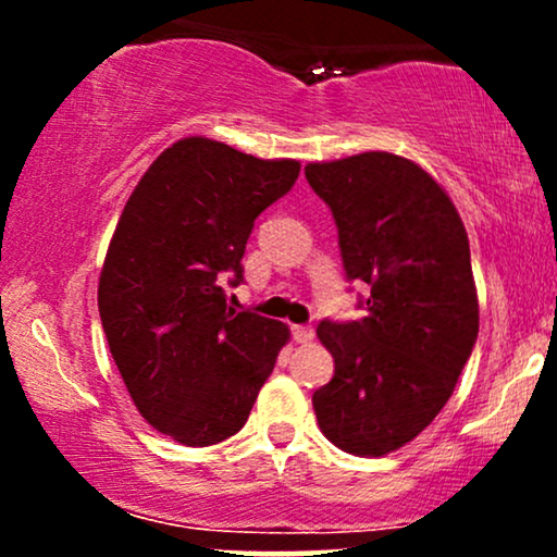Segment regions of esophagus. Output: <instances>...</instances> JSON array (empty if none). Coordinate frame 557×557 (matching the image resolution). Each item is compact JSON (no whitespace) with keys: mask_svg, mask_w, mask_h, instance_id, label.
<instances>
[{"mask_svg":"<svg viewBox=\"0 0 557 557\" xmlns=\"http://www.w3.org/2000/svg\"><path fill=\"white\" fill-rule=\"evenodd\" d=\"M290 332H293V341H296V343H311V341H314V327H309V324H293Z\"/></svg>","mask_w":557,"mask_h":557,"instance_id":"1","label":"esophagus"}]
</instances>
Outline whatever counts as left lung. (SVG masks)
<instances>
[{
    "label": "left lung",
    "instance_id": "8db88e82",
    "mask_svg": "<svg viewBox=\"0 0 557 557\" xmlns=\"http://www.w3.org/2000/svg\"><path fill=\"white\" fill-rule=\"evenodd\" d=\"M337 227L361 319L317 327L335 374L314 393L319 430L354 456L411 443L443 411L479 335L466 227L411 159L367 151L306 168Z\"/></svg>",
    "mask_w": 557,
    "mask_h": 557
}]
</instances>
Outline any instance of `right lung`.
<instances>
[{
    "label": "right lung",
    "mask_w": 557,
    "mask_h": 557,
    "mask_svg": "<svg viewBox=\"0 0 557 557\" xmlns=\"http://www.w3.org/2000/svg\"><path fill=\"white\" fill-rule=\"evenodd\" d=\"M201 136L164 149L127 198L99 277V317L140 417L177 443L216 445L246 424L290 332L235 311L253 222L298 181Z\"/></svg>",
    "instance_id": "obj_1"
}]
</instances>
